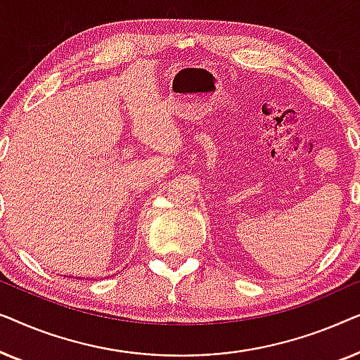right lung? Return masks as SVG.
I'll return each instance as SVG.
<instances>
[{
  "instance_id": "add662e5",
  "label": "right lung",
  "mask_w": 360,
  "mask_h": 360,
  "mask_svg": "<svg viewBox=\"0 0 360 360\" xmlns=\"http://www.w3.org/2000/svg\"><path fill=\"white\" fill-rule=\"evenodd\" d=\"M86 280H88V278H86Z\"/></svg>"
}]
</instances>
